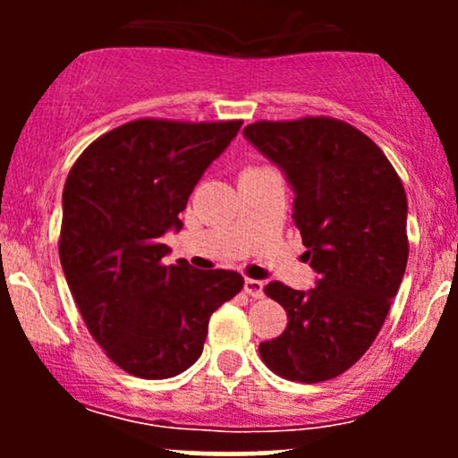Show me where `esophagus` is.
Masks as SVG:
<instances>
[{
    "mask_svg": "<svg viewBox=\"0 0 458 458\" xmlns=\"http://www.w3.org/2000/svg\"><path fill=\"white\" fill-rule=\"evenodd\" d=\"M243 291H245L250 297L260 299L262 295H265V284H262L260 280H251V277H247L245 284H243Z\"/></svg>",
    "mask_w": 458,
    "mask_h": 458,
    "instance_id": "34e87169",
    "label": "esophagus"
}]
</instances>
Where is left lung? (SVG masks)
Returning <instances> with one entry per match:
<instances>
[{
    "mask_svg": "<svg viewBox=\"0 0 458 458\" xmlns=\"http://www.w3.org/2000/svg\"><path fill=\"white\" fill-rule=\"evenodd\" d=\"M245 140L286 176L293 219L317 286H265L288 325L260 343L262 361L291 381L343 375L375 343L407 267V196L383 150L335 118L247 124Z\"/></svg>",
    "mask_w": 458,
    "mask_h": 458,
    "instance_id": "left-lung-1",
    "label": "left lung"
}]
</instances>
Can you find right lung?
<instances>
[{
    "mask_svg": "<svg viewBox=\"0 0 458 458\" xmlns=\"http://www.w3.org/2000/svg\"><path fill=\"white\" fill-rule=\"evenodd\" d=\"M241 120H133L92 141L62 193L60 262L86 327L141 379L181 375L202 355L208 318L243 288L236 271L163 265L193 187Z\"/></svg>",
    "mask_w": 458,
    "mask_h": 458,
    "instance_id": "1",
    "label": "right lung"
}]
</instances>
